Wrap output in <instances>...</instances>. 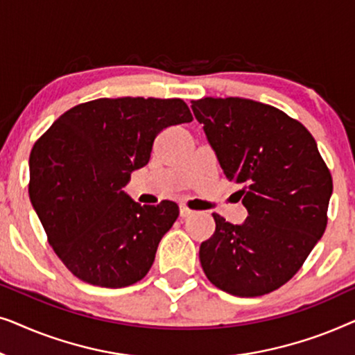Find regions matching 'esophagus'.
Returning <instances> with one entry per match:
<instances>
[{
  "instance_id": "1",
  "label": "esophagus",
  "mask_w": 355,
  "mask_h": 355,
  "mask_svg": "<svg viewBox=\"0 0 355 355\" xmlns=\"http://www.w3.org/2000/svg\"><path fill=\"white\" fill-rule=\"evenodd\" d=\"M179 215H181V218H187V216L193 215V210L187 208L186 205H181V208H179Z\"/></svg>"
}]
</instances>
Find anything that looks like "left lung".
Instances as JSON below:
<instances>
[{
	"mask_svg": "<svg viewBox=\"0 0 355 355\" xmlns=\"http://www.w3.org/2000/svg\"><path fill=\"white\" fill-rule=\"evenodd\" d=\"M226 178L241 184L249 216L232 225L213 213L216 230L202 242V268L216 288L259 297L300 270L328 223L331 173L312 134L284 111L227 96L192 101Z\"/></svg>",
	"mask_w": 355,
	"mask_h": 355,
	"instance_id": "1",
	"label": "left lung"
}]
</instances>
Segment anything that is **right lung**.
I'll use <instances>...</instances> for the list:
<instances>
[{
	"label": "right lung",
	"instance_id": "right-lung-1",
	"mask_svg": "<svg viewBox=\"0 0 355 355\" xmlns=\"http://www.w3.org/2000/svg\"><path fill=\"white\" fill-rule=\"evenodd\" d=\"M192 119L181 98H98L67 110L33 145L28 196L53 250L80 281L125 288L152 268L179 207L140 205L123 187L148 163L158 132Z\"/></svg>",
	"mask_w": 355,
	"mask_h": 355
}]
</instances>
